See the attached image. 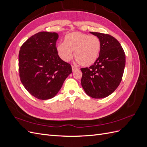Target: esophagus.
<instances>
[{"mask_svg":"<svg viewBox=\"0 0 147 147\" xmlns=\"http://www.w3.org/2000/svg\"><path fill=\"white\" fill-rule=\"evenodd\" d=\"M72 71H73V72H74V71L77 70H78V68L77 67L74 66V65H72Z\"/></svg>","mask_w":147,"mask_h":147,"instance_id":"esophagus-1","label":"esophagus"}]
</instances>
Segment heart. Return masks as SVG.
I'll return each instance as SVG.
<instances>
[{
	"label": "heart",
	"mask_w": 147,
	"mask_h": 147,
	"mask_svg": "<svg viewBox=\"0 0 147 147\" xmlns=\"http://www.w3.org/2000/svg\"><path fill=\"white\" fill-rule=\"evenodd\" d=\"M101 49V42L98 37L80 32H74L65 35L64 43L56 46L59 56L65 62L69 61L73 56L83 66L94 64L98 59Z\"/></svg>",
	"instance_id": "heart-1"
}]
</instances>
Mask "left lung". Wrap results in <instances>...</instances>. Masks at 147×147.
<instances>
[{"mask_svg": "<svg viewBox=\"0 0 147 147\" xmlns=\"http://www.w3.org/2000/svg\"><path fill=\"white\" fill-rule=\"evenodd\" d=\"M90 33L99 38L101 49L94 64L81 69V84L89 96L95 99L104 98L113 92L121 83L126 56L119 42L112 35Z\"/></svg>", "mask_w": 147, "mask_h": 147, "instance_id": "1", "label": "left lung"}]
</instances>
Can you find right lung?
<instances>
[{
  "instance_id": "right-lung-1",
  "label": "right lung",
  "mask_w": 147,
  "mask_h": 147,
  "mask_svg": "<svg viewBox=\"0 0 147 147\" xmlns=\"http://www.w3.org/2000/svg\"><path fill=\"white\" fill-rule=\"evenodd\" d=\"M58 37L56 32H40L29 38L20 48L21 82L26 90L38 99L55 97L72 72L70 64L62 60L57 53Z\"/></svg>"
}]
</instances>
